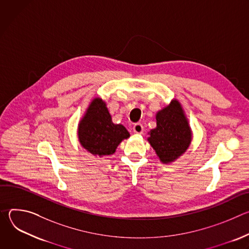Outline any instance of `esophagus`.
<instances>
[{"label":"esophagus","mask_w":249,"mask_h":249,"mask_svg":"<svg viewBox=\"0 0 249 249\" xmlns=\"http://www.w3.org/2000/svg\"><path fill=\"white\" fill-rule=\"evenodd\" d=\"M133 131L136 134H142V133H143V131H144V127H143V125H142V124L137 123V124H135L133 126Z\"/></svg>","instance_id":"obj_1"}]
</instances>
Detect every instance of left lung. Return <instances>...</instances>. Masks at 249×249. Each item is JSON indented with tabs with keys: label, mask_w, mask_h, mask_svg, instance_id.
Masks as SVG:
<instances>
[{
	"label": "left lung",
	"mask_w": 249,
	"mask_h": 249,
	"mask_svg": "<svg viewBox=\"0 0 249 249\" xmlns=\"http://www.w3.org/2000/svg\"><path fill=\"white\" fill-rule=\"evenodd\" d=\"M149 142L163 163L181 156L189 147L191 130L179 102L172 100L157 114V128L151 130Z\"/></svg>",
	"instance_id": "obj_1"
}]
</instances>
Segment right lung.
Returning a JSON list of instances; mask_svg holds the SVG:
<instances>
[{"instance_id": "right-lung-1", "label": "right lung", "mask_w": 249, "mask_h": 249, "mask_svg": "<svg viewBox=\"0 0 249 249\" xmlns=\"http://www.w3.org/2000/svg\"><path fill=\"white\" fill-rule=\"evenodd\" d=\"M129 136L123 125L112 123L105 103L100 98L92 100L79 126L82 146L90 154L99 157L112 155L122 140Z\"/></svg>"}]
</instances>
